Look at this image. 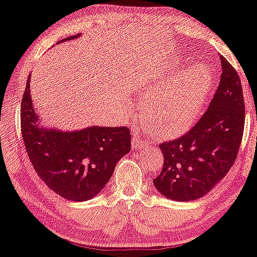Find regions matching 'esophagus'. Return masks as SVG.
<instances>
[{"label": "esophagus", "mask_w": 257, "mask_h": 257, "mask_svg": "<svg viewBox=\"0 0 257 257\" xmlns=\"http://www.w3.org/2000/svg\"><path fill=\"white\" fill-rule=\"evenodd\" d=\"M145 145H146V140H145L143 137H141L140 135H138V133L133 135V138H132V148H133V150H140V148H143Z\"/></svg>", "instance_id": "esophagus-1"}]
</instances>
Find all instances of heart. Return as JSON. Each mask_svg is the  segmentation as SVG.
Instances as JSON below:
<instances>
[{
	"mask_svg": "<svg viewBox=\"0 0 257 257\" xmlns=\"http://www.w3.org/2000/svg\"><path fill=\"white\" fill-rule=\"evenodd\" d=\"M174 73L148 89L155 95L147 104L145 119L160 137H175L184 132L202 112L211 89V74L203 66L184 75Z\"/></svg>",
	"mask_w": 257,
	"mask_h": 257,
	"instance_id": "b5f03b06",
	"label": "heart"
}]
</instances>
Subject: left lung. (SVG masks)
I'll use <instances>...</instances> for the list:
<instances>
[{
  "instance_id": "obj_1",
  "label": "left lung",
  "mask_w": 257,
  "mask_h": 257,
  "mask_svg": "<svg viewBox=\"0 0 257 257\" xmlns=\"http://www.w3.org/2000/svg\"><path fill=\"white\" fill-rule=\"evenodd\" d=\"M217 91L197 124L185 135L160 144L163 168L154 178L162 196L188 202L205 196L235 162L244 128V101L240 77L220 55Z\"/></svg>"
}]
</instances>
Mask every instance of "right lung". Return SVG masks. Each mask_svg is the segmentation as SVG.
Instances as JSON below:
<instances>
[{
	"label": "right lung",
	"instance_id": "obj_1",
	"mask_svg": "<svg viewBox=\"0 0 257 257\" xmlns=\"http://www.w3.org/2000/svg\"><path fill=\"white\" fill-rule=\"evenodd\" d=\"M30 77L22 98L21 130L33 168L59 196L73 202L92 198L112 176L117 162L131 151V131L126 126H92L74 132L40 127Z\"/></svg>",
	"mask_w": 257,
	"mask_h": 257
}]
</instances>
